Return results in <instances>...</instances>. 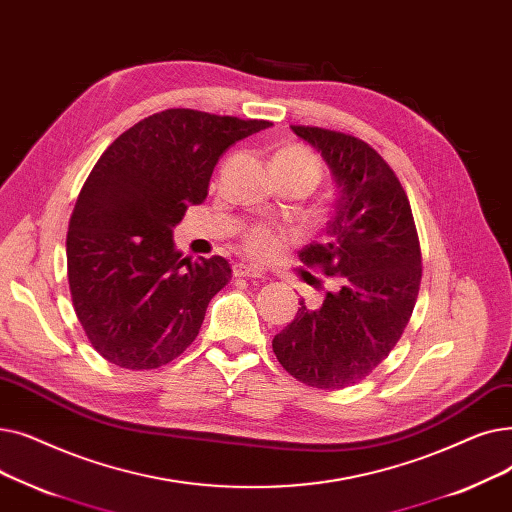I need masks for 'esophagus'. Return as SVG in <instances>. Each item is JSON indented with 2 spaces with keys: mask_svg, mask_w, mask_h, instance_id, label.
<instances>
[{
  "mask_svg": "<svg viewBox=\"0 0 512 512\" xmlns=\"http://www.w3.org/2000/svg\"><path fill=\"white\" fill-rule=\"evenodd\" d=\"M233 275L235 277H246V279H260L264 277V271L258 269V266H252V264H246V262H237L233 264Z\"/></svg>",
  "mask_w": 512,
  "mask_h": 512,
  "instance_id": "esophagus-1",
  "label": "esophagus"
}]
</instances>
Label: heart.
<instances>
[{
    "label": "heart",
    "mask_w": 512,
    "mask_h": 512,
    "mask_svg": "<svg viewBox=\"0 0 512 512\" xmlns=\"http://www.w3.org/2000/svg\"><path fill=\"white\" fill-rule=\"evenodd\" d=\"M275 164L298 170V173L306 175L312 181V185H316L321 179V162L316 160V156L310 150L302 148V145H285V148H281L275 154ZM285 239H287L285 231L273 229L262 223L248 227L241 235L243 250L258 260H269L275 254H279Z\"/></svg>",
    "instance_id": "1"
}]
</instances>
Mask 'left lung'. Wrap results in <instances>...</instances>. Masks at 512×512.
<instances>
[{"label": "left lung", "mask_w": 512, "mask_h": 512, "mask_svg": "<svg viewBox=\"0 0 512 512\" xmlns=\"http://www.w3.org/2000/svg\"><path fill=\"white\" fill-rule=\"evenodd\" d=\"M291 131L321 152L339 187L329 241L300 250L306 266L333 277V287L321 306L300 302L273 352L298 381L344 389L377 369L410 321L423 275L419 235L404 187L367 141L321 127Z\"/></svg>", "instance_id": "1"}]
</instances>
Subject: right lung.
Listing matches in <instances>:
<instances>
[{
	"label": "right lung",
	"instance_id": "right-lung-1",
	"mask_svg": "<svg viewBox=\"0 0 512 512\" xmlns=\"http://www.w3.org/2000/svg\"><path fill=\"white\" fill-rule=\"evenodd\" d=\"M273 123L170 108L118 135L95 162L66 235L72 308L95 352L150 371L181 356L231 281L223 256L191 260L173 227L208 196L223 152Z\"/></svg>",
	"mask_w": 512,
	"mask_h": 512
}]
</instances>
